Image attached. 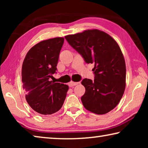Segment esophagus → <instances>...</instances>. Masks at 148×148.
I'll list each match as a JSON object with an SVG mask.
<instances>
[{
  "mask_svg": "<svg viewBox=\"0 0 148 148\" xmlns=\"http://www.w3.org/2000/svg\"><path fill=\"white\" fill-rule=\"evenodd\" d=\"M79 84V82H70V83L69 84V86H71V87H73V86H76V85Z\"/></svg>",
  "mask_w": 148,
  "mask_h": 148,
  "instance_id": "obj_1",
  "label": "esophagus"
}]
</instances>
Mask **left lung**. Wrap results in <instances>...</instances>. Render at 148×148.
<instances>
[{
    "mask_svg": "<svg viewBox=\"0 0 148 148\" xmlns=\"http://www.w3.org/2000/svg\"><path fill=\"white\" fill-rule=\"evenodd\" d=\"M65 39L86 62L95 64L94 81L82 82L86 88L81 98L85 108L99 115L110 112L118 104L126 86V66L118 44L98 29L67 35Z\"/></svg>",
    "mask_w": 148,
    "mask_h": 148,
    "instance_id": "1",
    "label": "left lung"
}]
</instances>
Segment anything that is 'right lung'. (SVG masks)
Segmentation results:
<instances>
[{
	"instance_id": "add662e5",
	"label": "right lung",
	"mask_w": 148,
	"mask_h": 148,
	"mask_svg": "<svg viewBox=\"0 0 148 148\" xmlns=\"http://www.w3.org/2000/svg\"><path fill=\"white\" fill-rule=\"evenodd\" d=\"M64 40L62 37H57L40 42L27 52L22 65V82L27 103L42 115L58 112L69 90L67 85L50 81L56 73Z\"/></svg>"
}]
</instances>
